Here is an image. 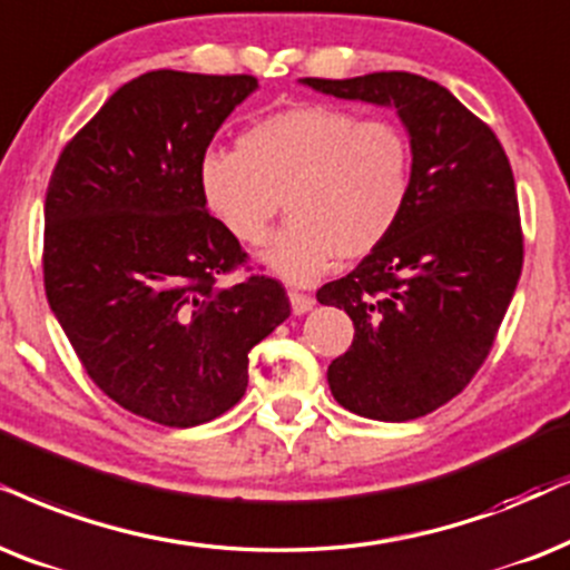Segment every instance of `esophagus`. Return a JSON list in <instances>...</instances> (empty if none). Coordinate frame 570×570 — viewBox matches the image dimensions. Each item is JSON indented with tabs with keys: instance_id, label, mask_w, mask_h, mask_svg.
Here are the masks:
<instances>
[{
	"instance_id": "1",
	"label": "esophagus",
	"mask_w": 570,
	"mask_h": 570,
	"mask_svg": "<svg viewBox=\"0 0 570 570\" xmlns=\"http://www.w3.org/2000/svg\"><path fill=\"white\" fill-rule=\"evenodd\" d=\"M289 302H292V313L294 315H305L315 305L313 297H307V294H299V292H289Z\"/></svg>"
}]
</instances>
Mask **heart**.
<instances>
[{
	"label": "heart",
	"instance_id": "1",
	"mask_svg": "<svg viewBox=\"0 0 570 570\" xmlns=\"http://www.w3.org/2000/svg\"><path fill=\"white\" fill-rule=\"evenodd\" d=\"M197 181L213 218L252 247L284 199L289 220L257 261L307 286L336 257L363 261L394 234L413 197V144L392 120L299 105L249 126L239 149H207Z\"/></svg>",
	"mask_w": 570,
	"mask_h": 570
}]
</instances>
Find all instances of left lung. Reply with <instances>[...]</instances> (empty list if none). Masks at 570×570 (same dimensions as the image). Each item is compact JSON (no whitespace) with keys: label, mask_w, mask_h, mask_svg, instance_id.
Wrapping results in <instances>:
<instances>
[{"label":"left lung","mask_w":570,"mask_h":570,"mask_svg":"<svg viewBox=\"0 0 570 570\" xmlns=\"http://www.w3.org/2000/svg\"><path fill=\"white\" fill-rule=\"evenodd\" d=\"M299 83L392 107L413 144L400 226L318 289L321 305L355 323L352 347L328 365L334 400L373 421H413L463 392L513 299L523 265L513 170L492 128L429 78L389 70Z\"/></svg>","instance_id":"8db88e82"}]
</instances>
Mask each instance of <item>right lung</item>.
Returning <instances> with one entry per match:
<instances>
[{"mask_svg":"<svg viewBox=\"0 0 570 570\" xmlns=\"http://www.w3.org/2000/svg\"><path fill=\"white\" fill-rule=\"evenodd\" d=\"M257 78L153 70L120 86L62 149L45 205V286L94 384L191 429L247 392L249 350L289 318L284 286L215 281L247 261L197 168Z\"/></svg>","mask_w":570,"mask_h":570,"instance_id":"add662e5","label":"right lung"}]
</instances>
